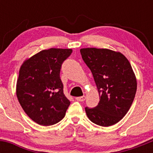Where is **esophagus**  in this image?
<instances>
[{
    "mask_svg": "<svg viewBox=\"0 0 153 153\" xmlns=\"http://www.w3.org/2000/svg\"><path fill=\"white\" fill-rule=\"evenodd\" d=\"M86 100V97L85 96H82V97H76V100L79 101V102H83Z\"/></svg>",
    "mask_w": 153,
    "mask_h": 153,
    "instance_id": "esophagus-1",
    "label": "esophagus"
}]
</instances>
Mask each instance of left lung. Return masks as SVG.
Returning <instances> with one entry per match:
<instances>
[{"label":"left lung","instance_id":"left-lung-1","mask_svg":"<svg viewBox=\"0 0 153 153\" xmlns=\"http://www.w3.org/2000/svg\"><path fill=\"white\" fill-rule=\"evenodd\" d=\"M83 61L91 70L100 94L96 107H86L93 123L114 125L129 111L136 93V79L129 60L119 52L108 49L80 50Z\"/></svg>","mask_w":153,"mask_h":153}]
</instances>
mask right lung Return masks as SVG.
<instances>
[{"instance_id": "obj_1", "label": "right lung", "mask_w": 153, "mask_h": 153, "mask_svg": "<svg viewBox=\"0 0 153 153\" xmlns=\"http://www.w3.org/2000/svg\"><path fill=\"white\" fill-rule=\"evenodd\" d=\"M71 53V49L44 50L27 60L20 69L17 99L26 114L39 125L57 123L70 106L60 73Z\"/></svg>"}]
</instances>
